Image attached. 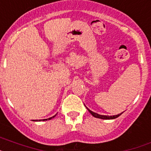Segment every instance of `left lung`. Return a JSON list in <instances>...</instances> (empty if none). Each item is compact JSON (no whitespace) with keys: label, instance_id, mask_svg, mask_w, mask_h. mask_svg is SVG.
Returning <instances> with one entry per match:
<instances>
[{"label":"left lung","instance_id":"8db88e82","mask_svg":"<svg viewBox=\"0 0 151 151\" xmlns=\"http://www.w3.org/2000/svg\"><path fill=\"white\" fill-rule=\"evenodd\" d=\"M85 107H86V106H85ZM87 109L88 110V111L91 113V114H92V116H93L94 117H97V118L104 119V120H112V119H115V118H116V117H118L119 116H121V115L123 114V112H122L121 114H117V115L107 116V115H101V114H97V113H95V112H93V111H91V110L87 108Z\"/></svg>","mask_w":151,"mask_h":151}]
</instances>
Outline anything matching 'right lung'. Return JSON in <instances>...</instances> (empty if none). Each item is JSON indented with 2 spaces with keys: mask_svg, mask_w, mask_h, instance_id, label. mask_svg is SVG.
I'll use <instances>...</instances> for the list:
<instances>
[{
  "mask_svg": "<svg viewBox=\"0 0 151 151\" xmlns=\"http://www.w3.org/2000/svg\"><path fill=\"white\" fill-rule=\"evenodd\" d=\"M56 116V115H54V116H51V117H50V118H48V120H50V119H52V118H54V116ZM45 120H47V119H44V120H43V121H45Z\"/></svg>",
  "mask_w": 151,
  "mask_h": 151,
  "instance_id": "obj_1",
  "label": "right lung"
}]
</instances>
